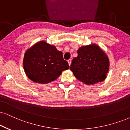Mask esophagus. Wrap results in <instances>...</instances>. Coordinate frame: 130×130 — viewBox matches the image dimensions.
<instances>
[{
	"label": "esophagus",
	"instance_id": "1",
	"mask_svg": "<svg viewBox=\"0 0 130 130\" xmlns=\"http://www.w3.org/2000/svg\"><path fill=\"white\" fill-rule=\"evenodd\" d=\"M67 61H68V64H69V65H70H70H71V59H68V60H67Z\"/></svg>",
	"mask_w": 130,
	"mask_h": 130
}]
</instances>
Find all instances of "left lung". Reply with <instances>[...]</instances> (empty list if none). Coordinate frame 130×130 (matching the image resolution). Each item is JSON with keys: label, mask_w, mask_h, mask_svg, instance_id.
<instances>
[{"label": "left lung", "mask_w": 130, "mask_h": 130, "mask_svg": "<svg viewBox=\"0 0 130 130\" xmlns=\"http://www.w3.org/2000/svg\"><path fill=\"white\" fill-rule=\"evenodd\" d=\"M71 64L70 70L79 81L93 85L104 81L109 68L108 57L98 45L83 46Z\"/></svg>", "instance_id": "left-lung-1"}]
</instances>
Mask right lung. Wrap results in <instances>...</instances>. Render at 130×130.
Listing matches in <instances>:
<instances>
[{"label":"right lung","instance_id":"add662e5","mask_svg":"<svg viewBox=\"0 0 130 130\" xmlns=\"http://www.w3.org/2000/svg\"><path fill=\"white\" fill-rule=\"evenodd\" d=\"M23 67L29 79L42 84L56 80L63 71L69 68L62 52L45 41L37 42L26 51Z\"/></svg>","mask_w":130,"mask_h":130}]
</instances>
